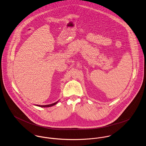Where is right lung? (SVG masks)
<instances>
[{
  "label": "right lung",
  "mask_w": 146,
  "mask_h": 146,
  "mask_svg": "<svg viewBox=\"0 0 146 146\" xmlns=\"http://www.w3.org/2000/svg\"><path fill=\"white\" fill-rule=\"evenodd\" d=\"M58 102V101H57L56 102L54 103H52V104H48V105H44V106H40V105H36L37 106H39V107H52L55 104H56V103Z\"/></svg>",
  "instance_id": "right-lung-1"
}]
</instances>
